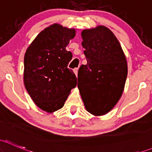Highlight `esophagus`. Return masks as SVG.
I'll return each instance as SVG.
<instances>
[{
	"label": "esophagus",
	"mask_w": 152,
	"mask_h": 152,
	"mask_svg": "<svg viewBox=\"0 0 152 152\" xmlns=\"http://www.w3.org/2000/svg\"><path fill=\"white\" fill-rule=\"evenodd\" d=\"M73 72H74L75 75H76V76H77V75H78V68H74V69H73Z\"/></svg>",
	"instance_id": "34e87169"
}]
</instances>
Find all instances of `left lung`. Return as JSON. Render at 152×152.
<instances>
[{"label":"left lung","instance_id":"8db88e82","mask_svg":"<svg viewBox=\"0 0 152 152\" xmlns=\"http://www.w3.org/2000/svg\"><path fill=\"white\" fill-rule=\"evenodd\" d=\"M87 65L78 72V88L86 110L103 115L123 93L128 73L126 56L114 34L104 26L82 32Z\"/></svg>","mask_w":152,"mask_h":152}]
</instances>
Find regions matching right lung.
Listing matches in <instances>:
<instances>
[{
    "mask_svg": "<svg viewBox=\"0 0 152 152\" xmlns=\"http://www.w3.org/2000/svg\"><path fill=\"white\" fill-rule=\"evenodd\" d=\"M75 35L74 28L54 23L36 37L25 53V87L35 104L48 113L62 108L76 86V75L67 68L73 55L66 50Z\"/></svg>",
    "mask_w": 152,
    "mask_h": 152,
    "instance_id": "right-lung-1",
    "label": "right lung"
}]
</instances>
